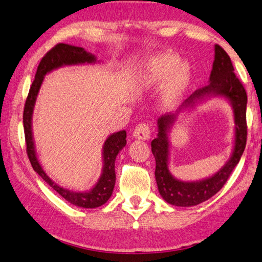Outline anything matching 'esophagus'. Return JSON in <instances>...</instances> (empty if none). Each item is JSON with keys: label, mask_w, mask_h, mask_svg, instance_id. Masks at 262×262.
I'll use <instances>...</instances> for the list:
<instances>
[{"label": "esophagus", "mask_w": 262, "mask_h": 262, "mask_svg": "<svg viewBox=\"0 0 262 262\" xmlns=\"http://www.w3.org/2000/svg\"><path fill=\"white\" fill-rule=\"evenodd\" d=\"M132 136H134V138L139 140H148L149 137H151V131H149L147 124H139V125L135 128L134 135Z\"/></svg>", "instance_id": "esophagus-1"}]
</instances>
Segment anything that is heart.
<instances>
[{
	"label": "heart",
	"instance_id": "obj_1",
	"mask_svg": "<svg viewBox=\"0 0 262 262\" xmlns=\"http://www.w3.org/2000/svg\"><path fill=\"white\" fill-rule=\"evenodd\" d=\"M194 79V71L190 62L181 61V58L171 51L158 52L144 63L140 72L138 84L148 91L161 85L160 102L166 109L178 106L186 97Z\"/></svg>",
	"mask_w": 262,
	"mask_h": 262
}]
</instances>
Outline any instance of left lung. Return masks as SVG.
Here are the masks:
<instances>
[{
  "instance_id": "8db88e82",
  "label": "left lung",
  "mask_w": 262,
  "mask_h": 262,
  "mask_svg": "<svg viewBox=\"0 0 262 262\" xmlns=\"http://www.w3.org/2000/svg\"><path fill=\"white\" fill-rule=\"evenodd\" d=\"M220 96L229 102L234 111L235 138L231 156L215 174L198 180L182 182L175 178L169 170L171 128L177 121L178 115L193 110L211 97ZM246 104L245 88L234 74L230 57L220 45H215V60L210 73L209 84L199 89L184 101L175 114L164 115L158 119V136L152 140L151 147L156 158V180L158 190L167 203L177 207H194L209 200L222 189L230 174L242 158L246 146Z\"/></svg>"
}]
</instances>
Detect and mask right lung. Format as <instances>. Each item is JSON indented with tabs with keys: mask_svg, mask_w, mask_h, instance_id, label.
I'll list each match as a JSON object with an SVG mask.
<instances>
[{
	"mask_svg": "<svg viewBox=\"0 0 262 262\" xmlns=\"http://www.w3.org/2000/svg\"><path fill=\"white\" fill-rule=\"evenodd\" d=\"M95 63H100L95 55L87 52L82 47L70 44L55 45L52 50L49 51L44 55V58L39 62L36 76H34V81L32 82L31 88H30L27 102H25L23 114L27 153L33 170L38 173V175L41 177L46 183H49L60 196H62L63 199L73 205L84 209H94L101 207V205L106 203V201L113 195L116 182L115 161L118 153L126 145V131L122 130L115 132V134H111L105 139L102 147V173L101 177L98 178L97 182L95 183V186L89 190L75 191L67 189V188H63L59 186L58 183H55L46 174V171L41 167L37 156L36 145H34L32 132V116L34 104H36L38 94H39L40 87L42 82H44V78L46 74H49L52 71L58 70L60 67L75 65H95Z\"/></svg>",
	"mask_w": 262,
	"mask_h": 262,
	"instance_id": "add662e5",
	"label": "right lung"
}]
</instances>
